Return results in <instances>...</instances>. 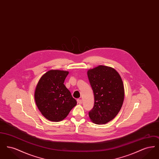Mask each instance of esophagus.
Here are the masks:
<instances>
[{
    "instance_id": "34e87169",
    "label": "esophagus",
    "mask_w": 159,
    "mask_h": 159,
    "mask_svg": "<svg viewBox=\"0 0 159 159\" xmlns=\"http://www.w3.org/2000/svg\"><path fill=\"white\" fill-rule=\"evenodd\" d=\"M77 103H78L79 104H82V99H78L77 100Z\"/></svg>"
}]
</instances>
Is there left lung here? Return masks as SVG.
<instances>
[{
  "instance_id": "left-lung-1",
  "label": "left lung",
  "mask_w": 159,
  "mask_h": 159,
  "mask_svg": "<svg viewBox=\"0 0 159 159\" xmlns=\"http://www.w3.org/2000/svg\"><path fill=\"white\" fill-rule=\"evenodd\" d=\"M87 74L95 99L89 116L95 124H106L117 115L123 105L125 89L122 79L114 68L105 66L89 69Z\"/></svg>"
}]
</instances>
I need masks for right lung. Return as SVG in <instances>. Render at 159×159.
<instances>
[{
	"mask_svg": "<svg viewBox=\"0 0 159 159\" xmlns=\"http://www.w3.org/2000/svg\"><path fill=\"white\" fill-rule=\"evenodd\" d=\"M68 71L51 70L42 76L34 91V99L38 109L48 120L60 121L64 120L76 106L64 82Z\"/></svg>",
	"mask_w": 159,
	"mask_h": 159,
	"instance_id": "1",
	"label": "right lung"
}]
</instances>
